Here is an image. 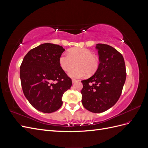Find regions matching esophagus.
Instances as JSON below:
<instances>
[{"label":"esophagus","instance_id":"esophagus-1","mask_svg":"<svg viewBox=\"0 0 148 148\" xmlns=\"http://www.w3.org/2000/svg\"><path fill=\"white\" fill-rule=\"evenodd\" d=\"M77 82H78V80L77 79H72V83H76Z\"/></svg>","mask_w":148,"mask_h":148}]
</instances>
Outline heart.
I'll return each instance as SVG.
<instances>
[{"label": "heart", "mask_w": 148, "mask_h": 148, "mask_svg": "<svg viewBox=\"0 0 148 148\" xmlns=\"http://www.w3.org/2000/svg\"><path fill=\"white\" fill-rule=\"evenodd\" d=\"M59 65L66 72H70L76 65V68L70 72L72 78H81L88 73H95L99 68V59L92 51L86 48L75 47L71 49L69 53H63L59 57Z\"/></svg>", "instance_id": "heart-1"}]
</instances>
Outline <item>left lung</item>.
<instances>
[{
    "label": "left lung",
    "instance_id": "left-lung-1",
    "mask_svg": "<svg viewBox=\"0 0 148 148\" xmlns=\"http://www.w3.org/2000/svg\"><path fill=\"white\" fill-rule=\"evenodd\" d=\"M100 64L91 77L82 80V102L86 109L103 112L119 100L126 79V68L122 55L115 48L97 44Z\"/></svg>",
    "mask_w": 148,
    "mask_h": 148
}]
</instances>
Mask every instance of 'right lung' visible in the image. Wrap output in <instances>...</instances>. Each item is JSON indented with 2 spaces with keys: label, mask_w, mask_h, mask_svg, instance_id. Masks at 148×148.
Returning a JSON list of instances; mask_svg holds the SVG:
<instances>
[{
  "label": "right lung",
  "mask_w": 148,
  "mask_h": 148,
  "mask_svg": "<svg viewBox=\"0 0 148 148\" xmlns=\"http://www.w3.org/2000/svg\"><path fill=\"white\" fill-rule=\"evenodd\" d=\"M64 51L57 44H41L26 53L20 65L24 95L31 106L42 112L59 109L64 93L72 84L59 65V57Z\"/></svg>",
  "instance_id": "add662e5"
}]
</instances>
